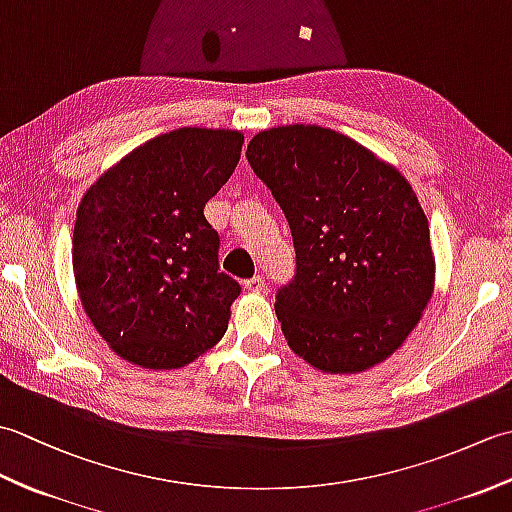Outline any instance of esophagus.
I'll list each match as a JSON object with an SVG mask.
<instances>
[{"label": "esophagus", "instance_id": "1", "mask_svg": "<svg viewBox=\"0 0 512 512\" xmlns=\"http://www.w3.org/2000/svg\"><path fill=\"white\" fill-rule=\"evenodd\" d=\"M244 288H246L248 292H262V290L266 288V281H264L262 275H257V277H253V279H246V281H244Z\"/></svg>", "mask_w": 512, "mask_h": 512}]
</instances>
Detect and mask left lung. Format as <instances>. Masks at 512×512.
Returning <instances> with one entry per match:
<instances>
[{
  "instance_id": "1",
  "label": "left lung",
  "mask_w": 512,
  "mask_h": 512,
  "mask_svg": "<svg viewBox=\"0 0 512 512\" xmlns=\"http://www.w3.org/2000/svg\"><path fill=\"white\" fill-rule=\"evenodd\" d=\"M284 211L297 266L275 312L292 352L330 374L385 361L433 292L427 215L409 182L332 129L288 125L248 143Z\"/></svg>"
}]
</instances>
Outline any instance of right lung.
I'll use <instances>...</instances> for the list:
<instances>
[{
  "label": "right lung",
  "mask_w": 512,
  "mask_h": 512,
  "mask_svg": "<svg viewBox=\"0 0 512 512\" xmlns=\"http://www.w3.org/2000/svg\"><path fill=\"white\" fill-rule=\"evenodd\" d=\"M231 129L180 127L96 180L76 211L72 266L94 328L125 361L176 369L222 339L242 286L220 273L204 204L242 154Z\"/></svg>",
  "instance_id": "1"
}]
</instances>
